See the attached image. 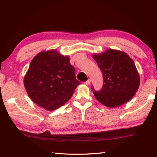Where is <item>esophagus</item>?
<instances>
[{"instance_id":"esophagus-1","label":"esophagus","mask_w":157,"mask_h":157,"mask_svg":"<svg viewBox=\"0 0 157 157\" xmlns=\"http://www.w3.org/2000/svg\"><path fill=\"white\" fill-rule=\"evenodd\" d=\"M84 84H85L86 85H89L90 84V79H88V80L86 81V82H84Z\"/></svg>"}]
</instances>
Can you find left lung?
I'll return each instance as SVG.
<instances>
[{"instance_id":"left-lung-1","label":"left lung","mask_w":157,"mask_h":157,"mask_svg":"<svg viewBox=\"0 0 157 157\" xmlns=\"http://www.w3.org/2000/svg\"><path fill=\"white\" fill-rule=\"evenodd\" d=\"M101 70L103 85L98 91L91 88L95 98L108 107H116L129 101L137 92L140 77L133 60L125 52L109 49L94 55Z\"/></svg>"}]
</instances>
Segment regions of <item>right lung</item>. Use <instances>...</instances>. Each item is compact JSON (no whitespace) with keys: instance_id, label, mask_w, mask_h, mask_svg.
<instances>
[{"instance_id":"1","label":"right lung","mask_w":157,"mask_h":157,"mask_svg":"<svg viewBox=\"0 0 157 157\" xmlns=\"http://www.w3.org/2000/svg\"><path fill=\"white\" fill-rule=\"evenodd\" d=\"M81 83L68 56L55 50L42 52L32 59L24 78L29 98L48 111L61 107L71 97Z\"/></svg>"}]
</instances>
